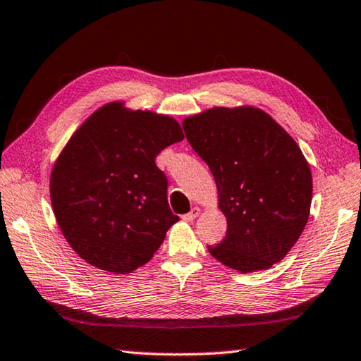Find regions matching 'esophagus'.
Here are the masks:
<instances>
[{
  "instance_id": "esophagus-1",
  "label": "esophagus",
  "mask_w": 361,
  "mask_h": 361,
  "mask_svg": "<svg viewBox=\"0 0 361 361\" xmlns=\"http://www.w3.org/2000/svg\"><path fill=\"white\" fill-rule=\"evenodd\" d=\"M199 214H200V209L195 207V208H192V209H190L188 214H185V216H183V221H186V222H192V221H194V219H195L197 216H199Z\"/></svg>"
}]
</instances>
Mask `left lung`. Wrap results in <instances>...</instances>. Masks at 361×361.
Instances as JSON below:
<instances>
[{"mask_svg":"<svg viewBox=\"0 0 361 361\" xmlns=\"http://www.w3.org/2000/svg\"><path fill=\"white\" fill-rule=\"evenodd\" d=\"M183 130L207 162L227 217V235L208 250L239 272L269 269L305 228L313 181L299 145L264 111L213 108Z\"/></svg>","mask_w":361,"mask_h":361,"instance_id":"obj_1","label":"left lung"}]
</instances>
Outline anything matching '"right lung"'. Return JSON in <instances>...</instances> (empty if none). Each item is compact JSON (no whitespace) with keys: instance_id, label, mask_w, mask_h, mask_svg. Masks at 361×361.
Wrapping results in <instances>:
<instances>
[{"instance_id":"1","label":"right lung","mask_w":361,"mask_h":361,"mask_svg":"<svg viewBox=\"0 0 361 361\" xmlns=\"http://www.w3.org/2000/svg\"><path fill=\"white\" fill-rule=\"evenodd\" d=\"M185 139L176 120L109 103L95 111L59 154L51 204L72 249L98 269L128 274L152 259L175 216L158 153Z\"/></svg>"}]
</instances>
